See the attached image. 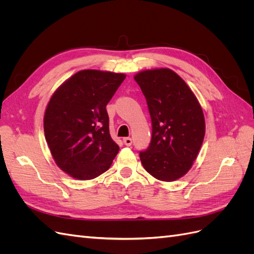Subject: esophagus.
Returning a JSON list of instances; mask_svg holds the SVG:
<instances>
[{
	"mask_svg": "<svg viewBox=\"0 0 254 254\" xmlns=\"http://www.w3.org/2000/svg\"><path fill=\"white\" fill-rule=\"evenodd\" d=\"M123 142H124V144H125L126 146H130V145L132 144L131 137H124V140H123Z\"/></svg>",
	"mask_w": 254,
	"mask_h": 254,
	"instance_id": "esophagus-1",
	"label": "esophagus"
}]
</instances>
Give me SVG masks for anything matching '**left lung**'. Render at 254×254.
Masks as SVG:
<instances>
[{
	"instance_id": "obj_1",
	"label": "left lung",
	"mask_w": 254,
	"mask_h": 254,
	"mask_svg": "<svg viewBox=\"0 0 254 254\" xmlns=\"http://www.w3.org/2000/svg\"><path fill=\"white\" fill-rule=\"evenodd\" d=\"M134 80L151 119V140L140 151L141 162L158 180L175 181L189 172L202 145V109L188 84L170 68L143 71Z\"/></svg>"
}]
</instances>
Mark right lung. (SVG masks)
Returning <instances> with one entry per match:
<instances>
[{
  "label": "right lung",
  "instance_id": "add662e5",
  "mask_svg": "<svg viewBox=\"0 0 254 254\" xmlns=\"http://www.w3.org/2000/svg\"><path fill=\"white\" fill-rule=\"evenodd\" d=\"M125 77L83 70L53 94L44 114L45 140L56 164L73 178H96L109 170L118 155L106 106Z\"/></svg>",
  "mask_w": 254,
  "mask_h": 254
}]
</instances>
